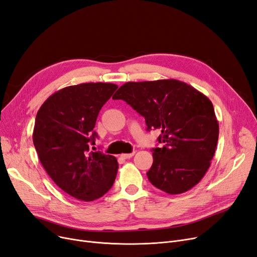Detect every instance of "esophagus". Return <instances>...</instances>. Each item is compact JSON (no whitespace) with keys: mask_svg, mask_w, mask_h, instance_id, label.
<instances>
[{"mask_svg":"<svg viewBox=\"0 0 257 257\" xmlns=\"http://www.w3.org/2000/svg\"><path fill=\"white\" fill-rule=\"evenodd\" d=\"M134 154H135V152L130 153V154H122L121 157H123L124 159H130V158H132L133 156H134Z\"/></svg>","mask_w":257,"mask_h":257,"instance_id":"obj_1","label":"esophagus"}]
</instances>
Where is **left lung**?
Wrapping results in <instances>:
<instances>
[{
  "label": "left lung",
  "mask_w": 257,
  "mask_h": 257,
  "mask_svg": "<svg viewBox=\"0 0 257 257\" xmlns=\"http://www.w3.org/2000/svg\"><path fill=\"white\" fill-rule=\"evenodd\" d=\"M112 99L125 101L145 117L148 131L159 130L147 173L154 187L171 195L189 191L202 179L216 150L219 126L210 99L175 79L127 82Z\"/></svg>",
  "instance_id": "left-lung-1"
}]
</instances>
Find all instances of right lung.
I'll use <instances>...</instances> for the list:
<instances>
[{
  "label": "right lung",
  "mask_w": 257,
  "mask_h": 257,
  "mask_svg": "<svg viewBox=\"0 0 257 257\" xmlns=\"http://www.w3.org/2000/svg\"><path fill=\"white\" fill-rule=\"evenodd\" d=\"M118 88L112 83H82L56 91L38 110L33 140L39 159L57 186L79 200L93 201L112 187L118 162L90 152L101 107Z\"/></svg>",
  "instance_id": "1"
}]
</instances>
